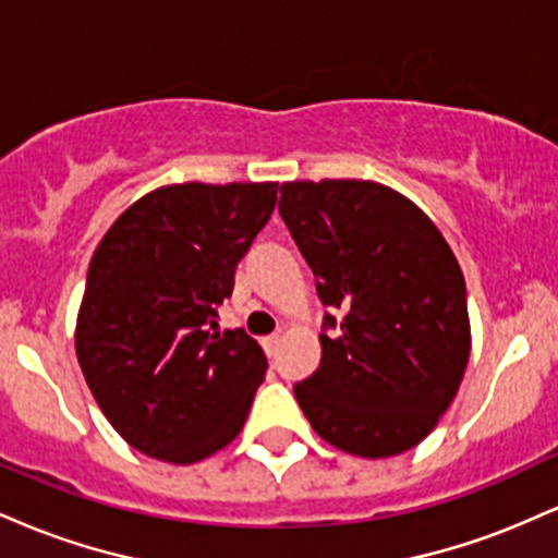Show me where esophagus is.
Masks as SVG:
<instances>
[{
    "mask_svg": "<svg viewBox=\"0 0 558 558\" xmlns=\"http://www.w3.org/2000/svg\"><path fill=\"white\" fill-rule=\"evenodd\" d=\"M262 343H265V351H267V356H275V354H278L280 336H278V332H275V336H267L265 341H262Z\"/></svg>",
    "mask_w": 558,
    "mask_h": 558,
    "instance_id": "obj_1",
    "label": "esophagus"
}]
</instances>
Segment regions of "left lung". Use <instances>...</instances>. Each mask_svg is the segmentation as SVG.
I'll use <instances>...</instances> for the list:
<instances>
[{"label": "left lung", "instance_id": "1", "mask_svg": "<svg viewBox=\"0 0 558 558\" xmlns=\"http://www.w3.org/2000/svg\"><path fill=\"white\" fill-rule=\"evenodd\" d=\"M280 217L317 278L323 360L293 386L330 446L386 459L425 440L470 362L464 275L414 202L375 181L280 185Z\"/></svg>", "mask_w": 558, "mask_h": 558}]
</instances>
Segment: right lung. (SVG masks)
I'll return each mask as SVG.
<instances>
[{"mask_svg": "<svg viewBox=\"0 0 558 558\" xmlns=\"http://www.w3.org/2000/svg\"><path fill=\"white\" fill-rule=\"evenodd\" d=\"M278 183H175L141 196L96 246L75 354L110 425L146 457L194 464L241 433L262 345L217 330Z\"/></svg>", "mask_w": 558, "mask_h": 558, "instance_id": "1", "label": "right lung"}]
</instances>
